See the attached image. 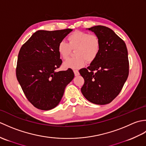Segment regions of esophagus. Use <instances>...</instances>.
Segmentation results:
<instances>
[{
  "label": "esophagus",
  "mask_w": 146,
  "mask_h": 146,
  "mask_svg": "<svg viewBox=\"0 0 146 146\" xmlns=\"http://www.w3.org/2000/svg\"><path fill=\"white\" fill-rule=\"evenodd\" d=\"M73 71H74V73H75V76H78L79 75V71L77 70H73Z\"/></svg>",
  "instance_id": "34e87169"
}]
</instances>
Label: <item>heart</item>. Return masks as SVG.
<instances>
[{
  "label": "heart",
  "mask_w": 146,
  "mask_h": 146,
  "mask_svg": "<svg viewBox=\"0 0 146 146\" xmlns=\"http://www.w3.org/2000/svg\"><path fill=\"white\" fill-rule=\"evenodd\" d=\"M68 43L61 41L58 46L59 55L63 60L70 56L72 50H75V57L68 59L64 63L65 68L78 69L87 63L94 61L99 54L101 42L99 37L95 34L76 31L67 37Z\"/></svg>",
  "instance_id": "obj_1"
}]
</instances>
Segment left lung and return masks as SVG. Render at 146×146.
Here are the masks:
<instances>
[{
	"instance_id": "1",
	"label": "left lung",
	"mask_w": 146,
	"mask_h": 146,
	"mask_svg": "<svg viewBox=\"0 0 146 146\" xmlns=\"http://www.w3.org/2000/svg\"><path fill=\"white\" fill-rule=\"evenodd\" d=\"M100 39L101 48L96 60L87 68L80 70L85 82L81 91L93 104H109L119 94L128 78L129 62L125 42L107 27L88 28Z\"/></svg>"
}]
</instances>
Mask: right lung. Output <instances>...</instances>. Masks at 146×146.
I'll list each match as a JSON object with an SVG mask.
<instances>
[{
	"instance_id": "1",
	"label": "right lung",
	"mask_w": 146,
	"mask_h": 146,
	"mask_svg": "<svg viewBox=\"0 0 146 146\" xmlns=\"http://www.w3.org/2000/svg\"><path fill=\"white\" fill-rule=\"evenodd\" d=\"M72 30L38 31L19 52L17 79L27 100L38 109L49 110L56 107L65 87L74 78L71 68L55 71L62 64L58 44Z\"/></svg>"
}]
</instances>
